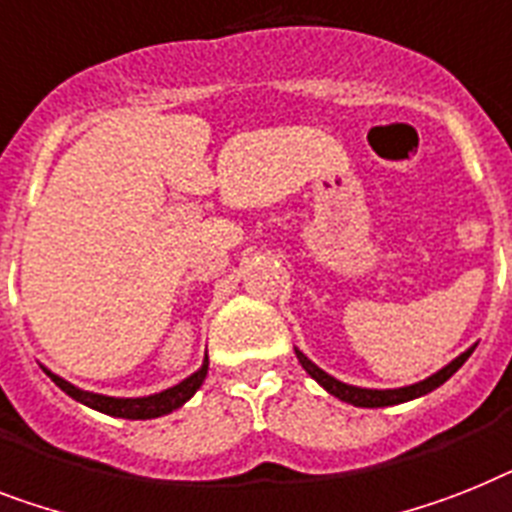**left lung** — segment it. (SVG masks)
<instances>
[{"label":"left lung","instance_id":"obj_1","mask_svg":"<svg viewBox=\"0 0 512 512\" xmlns=\"http://www.w3.org/2000/svg\"><path fill=\"white\" fill-rule=\"evenodd\" d=\"M476 345H471L468 350H463L460 356H455L453 361L447 363V366H442L439 371H434L432 377L421 379V382L416 384H405V387H395V390H374V387H358V384H348V382H340V379H335L332 374H327L324 369H319L311 358L303 353V350L295 348V356H298V363H301L303 369H306V374L311 379H316V382L322 384L324 390L329 392V395H335L337 400H342V403H350L356 405V408H384V405H400V403H408V400H416V398H424V395H429L432 390H437L439 384H445L447 379L453 377L455 371L463 366V363L468 361V356L474 353Z\"/></svg>","mask_w":512,"mask_h":512}]
</instances>
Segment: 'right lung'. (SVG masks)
<instances>
[{
	"label": "right lung",
	"mask_w": 512,
	"mask_h": 512,
	"mask_svg": "<svg viewBox=\"0 0 512 512\" xmlns=\"http://www.w3.org/2000/svg\"><path fill=\"white\" fill-rule=\"evenodd\" d=\"M41 369L52 377V382L57 384L59 390L67 392L70 398L78 400V403L88 405L99 413H107L114 418H130V421H146V418H159L167 416V413L177 411L180 405L188 403L193 395L198 392V387L204 384L206 374H209V356H204L201 369L193 371L190 377H185L183 382H177L175 387H167L162 392H154V395H143V398H112V395H101V392L83 390V387H75L73 382L57 377L54 371H49L46 366Z\"/></svg>",
	"instance_id": "obj_1"
}]
</instances>
